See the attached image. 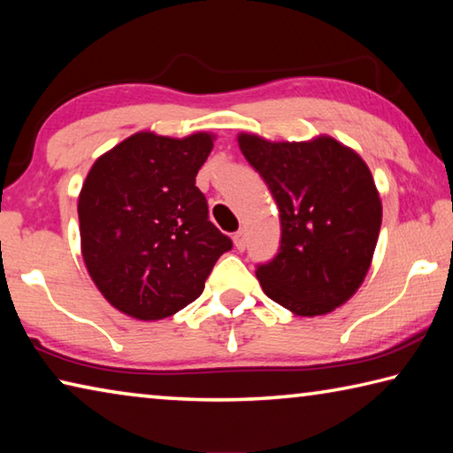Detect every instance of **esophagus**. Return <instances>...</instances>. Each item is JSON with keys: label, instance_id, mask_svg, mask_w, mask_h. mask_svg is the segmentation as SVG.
I'll return each instance as SVG.
<instances>
[{"label": "esophagus", "instance_id": "esophagus-1", "mask_svg": "<svg viewBox=\"0 0 453 453\" xmlns=\"http://www.w3.org/2000/svg\"><path fill=\"white\" fill-rule=\"evenodd\" d=\"M234 243H235V248L240 250V251H243V250H245V232H243V229H240V232H235V235H234Z\"/></svg>", "mask_w": 453, "mask_h": 453}]
</instances>
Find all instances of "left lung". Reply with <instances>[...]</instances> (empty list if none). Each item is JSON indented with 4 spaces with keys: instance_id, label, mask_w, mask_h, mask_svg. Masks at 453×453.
<instances>
[{
    "instance_id": "left-lung-1",
    "label": "left lung",
    "mask_w": 453,
    "mask_h": 453,
    "mask_svg": "<svg viewBox=\"0 0 453 453\" xmlns=\"http://www.w3.org/2000/svg\"><path fill=\"white\" fill-rule=\"evenodd\" d=\"M280 210L281 245L257 265L265 296L296 316H324L365 280L381 227V199L370 167L329 135L270 142L237 135Z\"/></svg>"
}]
</instances>
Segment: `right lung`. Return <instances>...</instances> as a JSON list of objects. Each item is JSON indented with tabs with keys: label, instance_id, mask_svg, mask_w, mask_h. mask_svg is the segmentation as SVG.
Instances as JSON below:
<instances>
[{
	"label": "right lung",
	"instance_id": "1",
	"mask_svg": "<svg viewBox=\"0 0 453 453\" xmlns=\"http://www.w3.org/2000/svg\"><path fill=\"white\" fill-rule=\"evenodd\" d=\"M216 135L137 132L91 165L78 202L91 280L126 316L164 319L197 300L232 240L196 186Z\"/></svg>",
	"mask_w": 453,
	"mask_h": 453
}]
</instances>
